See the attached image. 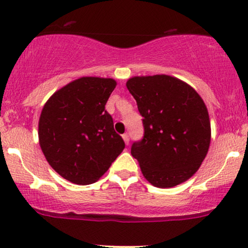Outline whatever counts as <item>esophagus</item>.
Instances as JSON below:
<instances>
[{"label": "esophagus", "mask_w": 248, "mask_h": 248, "mask_svg": "<svg viewBox=\"0 0 248 248\" xmlns=\"http://www.w3.org/2000/svg\"><path fill=\"white\" fill-rule=\"evenodd\" d=\"M122 139H124V143H126V145L128 146V145H129V135L127 134V133H126V134H124V135H122Z\"/></svg>", "instance_id": "esophagus-1"}]
</instances>
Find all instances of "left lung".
<instances>
[{
    "label": "left lung",
    "instance_id": "1",
    "mask_svg": "<svg viewBox=\"0 0 248 248\" xmlns=\"http://www.w3.org/2000/svg\"><path fill=\"white\" fill-rule=\"evenodd\" d=\"M126 86L143 118V137L130 148L143 176L159 188L188 180L211 142L205 102L189 84L173 76H135Z\"/></svg>",
    "mask_w": 248,
    "mask_h": 248
}]
</instances>
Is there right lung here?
<instances>
[{
  "label": "right lung",
  "instance_id": "add662e5",
  "mask_svg": "<svg viewBox=\"0 0 248 248\" xmlns=\"http://www.w3.org/2000/svg\"><path fill=\"white\" fill-rule=\"evenodd\" d=\"M115 86L113 78H78L51 95L41 111V149L53 170L73 184L99 180L124 151L105 109Z\"/></svg>",
  "mask_w": 248,
  "mask_h": 248
}]
</instances>
